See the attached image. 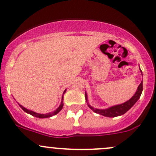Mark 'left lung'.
I'll return each instance as SVG.
<instances>
[{
    "instance_id": "obj_1",
    "label": "left lung",
    "mask_w": 156,
    "mask_h": 156,
    "mask_svg": "<svg viewBox=\"0 0 156 156\" xmlns=\"http://www.w3.org/2000/svg\"><path fill=\"white\" fill-rule=\"evenodd\" d=\"M140 70L141 73H142V71ZM143 75V74H142ZM143 91V81H141V83L140 84V85L138 86L137 90H136V93L134 94V95L131 97L129 100L125 102V103H122V104L116 105V106H111V107L104 108V109H99V108H95L93 106H91L88 103V99H87V94L85 92V99L86 101H87V106H89V108L91 110L94 112L97 113V114H100L101 115L106 116V117H109V118H113V117H117V116H120L124 115L125 113H126L135 103L137 102V100H139L141 94H142Z\"/></svg>"
}]
</instances>
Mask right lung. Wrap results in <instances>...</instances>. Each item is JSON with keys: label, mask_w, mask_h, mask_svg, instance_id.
<instances>
[{"label": "right lung", "mask_w": 156, "mask_h": 156, "mask_svg": "<svg viewBox=\"0 0 156 156\" xmlns=\"http://www.w3.org/2000/svg\"><path fill=\"white\" fill-rule=\"evenodd\" d=\"M66 91V90H64L63 94H65ZM62 100H63V95H62V102H61V103H60V105H59V107L56 108L55 111L52 112L47 113V114H40V113H37V112H33V111H31V110L27 109L26 108L23 107L22 105H20V104H19V105H20V107L22 108V109H23L24 112H26V113H28V114L34 116V117H36V118H39V119H44V118L52 117V116L55 115H56L57 113H59V112L61 111V109H62V107H63V103H62Z\"/></svg>", "instance_id": "obj_1"}]
</instances>
